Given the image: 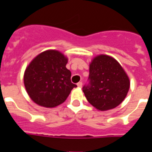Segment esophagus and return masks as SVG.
<instances>
[{
	"instance_id": "1",
	"label": "esophagus",
	"mask_w": 152,
	"mask_h": 152,
	"mask_svg": "<svg viewBox=\"0 0 152 152\" xmlns=\"http://www.w3.org/2000/svg\"><path fill=\"white\" fill-rule=\"evenodd\" d=\"M82 82H78L77 84V87H78V88H81V87H82Z\"/></svg>"
}]
</instances>
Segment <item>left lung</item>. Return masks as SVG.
I'll list each match as a JSON object with an SVG mask.
<instances>
[{
	"label": "left lung",
	"mask_w": 152,
	"mask_h": 152,
	"mask_svg": "<svg viewBox=\"0 0 152 152\" xmlns=\"http://www.w3.org/2000/svg\"><path fill=\"white\" fill-rule=\"evenodd\" d=\"M89 84L83 91L88 101L98 110L106 111L119 106L129 90L130 81L123 67L107 55L94 58L90 64Z\"/></svg>",
	"instance_id": "8db88e82"
}]
</instances>
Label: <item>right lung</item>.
<instances>
[{"label": "right lung", "mask_w": 152, "mask_h": 152, "mask_svg": "<svg viewBox=\"0 0 152 152\" xmlns=\"http://www.w3.org/2000/svg\"><path fill=\"white\" fill-rule=\"evenodd\" d=\"M68 58L57 50H46L35 57L23 76L26 92L33 102L52 108L65 101L77 85L71 81L66 68Z\"/></svg>", "instance_id": "obj_1"}]
</instances>
